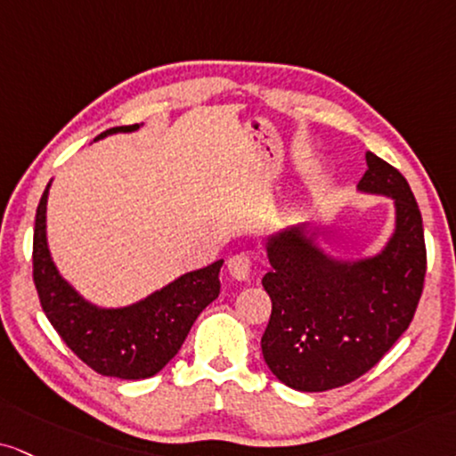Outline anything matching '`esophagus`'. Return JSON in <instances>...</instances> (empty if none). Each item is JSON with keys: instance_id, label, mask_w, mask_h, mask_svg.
<instances>
[{"instance_id": "34e87169", "label": "esophagus", "mask_w": 456, "mask_h": 456, "mask_svg": "<svg viewBox=\"0 0 456 456\" xmlns=\"http://www.w3.org/2000/svg\"><path fill=\"white\" fill-rule=\"evenodd\" d=\"M228 273L232 274V279L237 281H247L251 274V260L249 256L237 254L228 260Z\"/></svg>"}]
</instances>
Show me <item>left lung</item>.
Masks as SVG:
<instances>
[{
  "label": "left lung",
  "mask_w": 456,
  "mask_h": 456,
  "mask_svg": "<svg viewBox=\"0 0 456 456\" xmlns=\"http://www.w3.org/2000/svg\"><path fill=\"white\" fill-rule=\"evenodd\" d=\"M362 194L387 196L395 226L383 249L365 257L331 256L308 222L264 243L271 271L262 285L273 300L262 336L271 372L296 391L348 385L368 372L412 322L427 268L423 217L397 168L365 151Z\"/></svg>",
  "instance_id": "1"
}]
</instances>
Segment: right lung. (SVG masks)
Masks as SVG:
<instances>
[{"mask_svg":"<svg viewBox=\"0 0 456 456\" xmlns=\"http://www.w3.org/2000/svg\"><path fill=\"white\" fill-rule=\"evenodd\" d=\"M143 125L116 126L94 142L118 133H134ZM50 179L36 213L33 281L48 322L65 345L97 374L122 380L150 379L177 355L196 317L219 296L217 260L151 291L126 306H99L59 273L46 237Z\"/></svg>","mask_w":456,"mask_h":456,"instance_id":"obj_1","label":"right lung"}]
</instances>
